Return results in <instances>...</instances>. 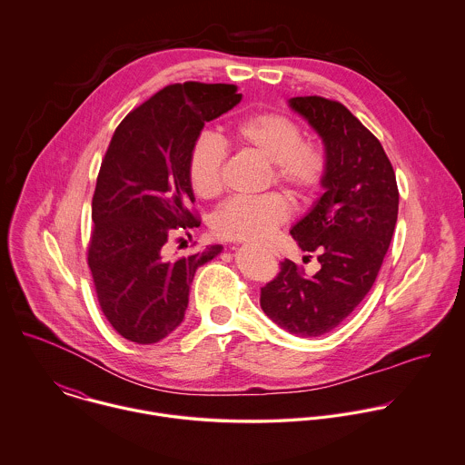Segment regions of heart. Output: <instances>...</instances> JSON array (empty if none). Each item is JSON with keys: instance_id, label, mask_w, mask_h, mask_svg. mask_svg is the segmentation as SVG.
I'll return each instance as SVG.
<instances>
[{"instance_id": "obj_1", "label": "heart", "mask_w": 465, "mask_h": 465, "mask_svg": "<svg viewBox=\"0 0 465 465\" xmlns=\"http://www.w3.org/2000/svg\"><path fill=\"white\" fill-rule=\"evenodd\" d=\"M300 126L283 114L258 112L240 119L232 128L234 144L247 153L271 162L269 182L283 187L296 202H310L321 189L326 173V156L312 143L302 141ZM225 144L202 134L191 144L185 171L193 193L213 198L222 191ZM291 216V203L283 194L267 193L252 198L227 200L211 220L222 240H263Z\"/></svg>"}]
</instances>
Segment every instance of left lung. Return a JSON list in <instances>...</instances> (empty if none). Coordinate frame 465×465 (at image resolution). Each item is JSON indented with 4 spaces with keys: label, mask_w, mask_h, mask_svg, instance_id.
<instances>
[{
    "label": "left lung",
    "mask_w": 465,
    "mask_h": 465,
    "mask_svg": "<svg viewBox=\"0 0 465 465\" xmlns=\"http://www.w3.org/2000/svg\"><path fill=\"white\" fill-rule=\"evenodd\" d=\"M289 104L324 144V193L291 231L321 269L309 278L294 262H282L260 305L287 331L317 337L339 326L373 287L395 231L399 189L381 143L346 106L317 95Z\"/></svg>",
    "instance_id": "1"
}]
</instances>
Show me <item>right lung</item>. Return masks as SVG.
<instances>
[{
	"instance_id": "right-lung-1",
	"label": "right lung",
	"mask_w": 465,
	"mask_h": 465,
	"mask_svg": "<svg viewBox=\"0 0 465 465\" xmlns=\"http://www.w3.org/2000/svg\"><path fill=\"white\" fill-rule=\"evenodd\" d=\"M240 101L234 84H171L130 112L112 137L92 200L88 267L103 313L128 341L167 337L183 321L196 269L222 252L211 245L167 258L174 232L200 225L185 171L191 144Z\"/></svg>"
}]
</instances>
